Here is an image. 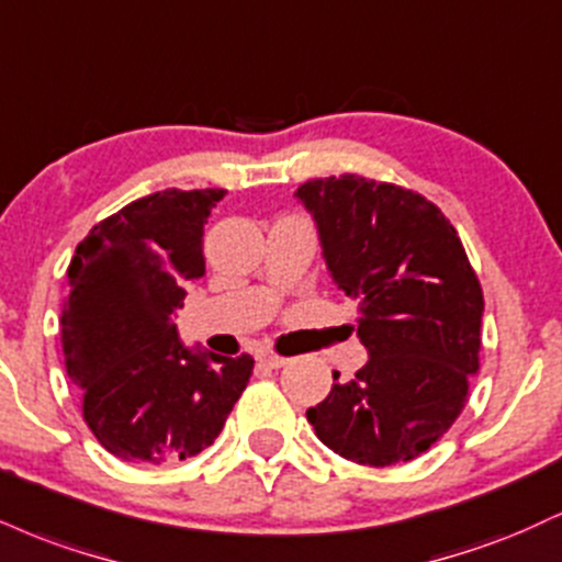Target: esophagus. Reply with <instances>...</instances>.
Here are the masks:
<instances>
[{
  "label": "esophagus",
  "instance_id": "1",
  "mask_svg": "<svg viewBox=\"0 0 562 562\" xmlns=\"http://www.w3.org/2000/svg\"><path fill=\"white\" fill-rule=\"evenodd\" d=\"M259 361L263 363V367H269V369H282V367H288V363L293 361V358L277 356V353H272V350H261Z\"/></svg>",
  "mask_w": 562,
  "mask_h": 562
}]
</instances>
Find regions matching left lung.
<instances>
[{
  "instance_id": "left-lung-1",
  "label": "left lung",
  "mask_w": 562,
  "mask_h": 562,
  "mask_svg": "<svg viewBox=\"0 0 562 562\" xmlns=\"http://www.w3.org/2000/svg\"><path fill=\"white\" fill-rule=\"evenodd\" d=\"M333 282L358 303L369 361L306 411L316 437L363 465L429 450L461 416L479 371L484 299L445 214L401 186L342 175L303 182Z\"/></svg>"
}]
</instances>
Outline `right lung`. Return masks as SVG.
<instances>
[{
  "mask_svg": "<svg viewBox=\"0 0 562 562\" xmlns=\"http://www.w3.org/2000/svg\"><path fill=\"white\" fill-rule=\"evenodd\" d=\"M222 199V188L144 195L99 222L67 267V376L93 437L123 461L199 456L251 380V356L186 346L172 322L206 272L204 227Z\"/></svg>",
  "mask_w": 562,
  "mask_h": 562,
  "instance_id": "obj_1",
  "label": "right lung"
}]
</instances>
